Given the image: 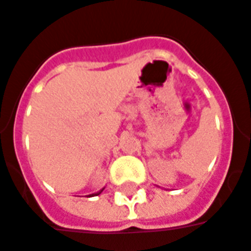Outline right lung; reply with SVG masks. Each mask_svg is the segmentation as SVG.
I'll return each mask as SVG.
<instances>
[{"label": "right lung", "instance_id": "1", "mask_svg": "<svg viewBox=\"0 0 251 251\" xmlns=\"http://www.w3.org/2000/svg\"><path fill=\"white\" fill-rule=\"evenodd\" d=\"M102 190H103V189H102ZM102 190H100V192H97V193H94V194H90V197H94V196H98V194H101Z\"/></svg>", "mask_w": 251, "mask_h": 251}]
</instances>
